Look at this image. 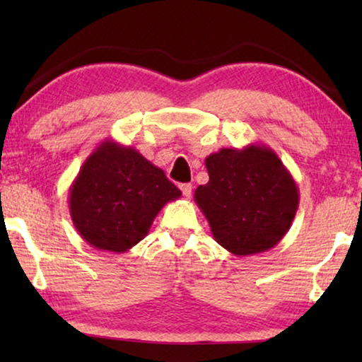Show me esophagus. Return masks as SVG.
Segmentation results:
<instances>
[{
  "label": "esophagus",
  "instance_id": "esophagus-1",
  "mask_svg": "<svg viewBox=\"0 0 362 362\" xmlns=\"http://www.w3.org/2000/svg\"><path fill=\"white\" fill-rule=\"evenodd\" d=\"M192 185H189V183H182L180 185V189H182V193H183V196H185L187 199H189L192 198Z\"/></svg>",
  "mask_w": 362,
  "mask_h": 362
}]
</instances>
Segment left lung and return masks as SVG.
I'll use <instances>...</instances> for the list:
<instances>
[{"label": "left lung", "mask_w": 362, "mask_h": 362, "mask_svg": "<svg viewBox=\"0 0 362 362\" xmlns=\"http://www.w3.org/2000/svg\"><path fill=\"white\" fill-rule=\"evenodd\" d=\"M209 182L194 192L212 236L233 255H255L283 240L298 209L296 180L263 144L220 148L206 158Z\"/></svg>", "instance_id": "8db88e82"}]
</instances>
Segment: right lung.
<instances>
[{
    "mask_svg": "<svg viewBox=\"0 0 362 362\" xmlns=\"http://www.w3.org/2000/svg\"><path fill=\"white\" fill-rule=\"evenodd\" d=\"M182 192L134 146L105 139L69 189L71 222L95 249L122 254L148 235L153 220Z\"/></svg>",
    "mask_w": 362,
    "mask_h": 362,
    "instance_id": "1",
    "label": "right lung"
}]
</instances>
